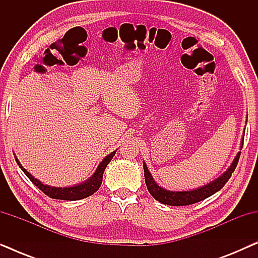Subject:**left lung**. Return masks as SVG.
Returning <instances> with one entry per match:
<instances>
[{
    "label": "left lung",
    "mask_w": 258,
    "mask_h": 258,
    "mask_svg": "<svg viewBox=\"0 0 258 258\" xmlns=\"http://www.w3.org/2000/svg\"><path fill=\"white\" fill-rule=\"evenodd\" d=\"M246 118H248V116H246ZM243 140H244V136L242 137L241 147H239V149H242L243 147ZM239 155H241V151H238V153L236 154V156L231 162L230 167H229L227 170L220 176V177H217L216 179H214V181H211L206 185L200 186V188H196L192 190H186V191L185 190L184 191H172V190H167L162 188V186L158 185L157 182L155 181L153 175H151L150 171L148 170L146 162L143 161L144 178H146L147 188L155 200L163 204H168V206L181 207V206H189V204L197 203L200 202V201L208 199V197L214 195L215 192H217L218 190L223 188L225 183H227L229 181V178L231 177V174L234 172L236 165H237Z\"/></svg>",
    "instance_id": "left-lung-1"
}]
</instances>
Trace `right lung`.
<instances>
[{"label": "right lung", "instance_id": "1", "mask_svg": "<svg viewBox=\"0 0 258 258\" xmlns=\"http://www.w3.org/2000/svg\"><path fill=\"white\" fill-rule=\"evenodd\" d=\"M116 150L107 155V156L102 160L101 163L98 164V167L96 168V170H95L94 174L91 175L87 181L80 183V184H75L73 186H51V185L44 184V183H42L40 179L35 178L34 176L27 170V169H24L22 167V164L20 163L19 158L16 157V155H15V160L17 162V164H19V167L21 168V170L26 174L27 177L29 178L38 189L42 190V191H43L47 196L55 200L77 201V200H82V199H86V197L91 196L94 192H96L97 190L100 189V186L102 184V178H103V172L105 170V168H107V165L109 164V162H110L112 160V157L115 156Z\"/></svg>", "mask_w": 258, "mask_h": 258}]
</instances>
